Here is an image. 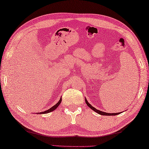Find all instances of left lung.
<instances>
[{
	"label": "left lung",
	"instance_id": "left-lung-1",
	"mask_svg": "<svg viewBox=\"0 0 149 149\" xmlns=\"http://www.w3.org/2000/svg\"><path fill=\"white\" fill-rule=\"evenodd\" d=\"M85 102H86V105H88V106L91 108V109H92V110H93L94 111H95V112H96L97 113H98V114H100V115H106V116H112V115H119L120 113H121V112H120V113H106V112H103V111H100V110H98V109H96L95 107H94L93 106H92V105L89 104V103L88 102V101H87V100H86V98L85 99Z\"/></svg>",
	"mask_w": 149,
	"mask_h": 149
}]
</instances>
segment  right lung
<instances>
[{"instance_id": "1", "label": "right lung", "mask_w": 149, "mask_h": 149, "mask_svg": "<svg viewBox=\"0 0 149 149\" xmlns=\"http://www.w3.org/2000/svg\"><path fill=\"white\" fill-rule=\"evenodd\" d=\"M61 102H62V98H60V100H59V101L56 103V104L55 105H53V107H51L50 109H47V110H46V111H43V112H40V113H38V114H46V113H50V112H51V111H53L54 110H55L56 108H57L58 107V105L61 104Z\"/></svg>"}]
</instances>
